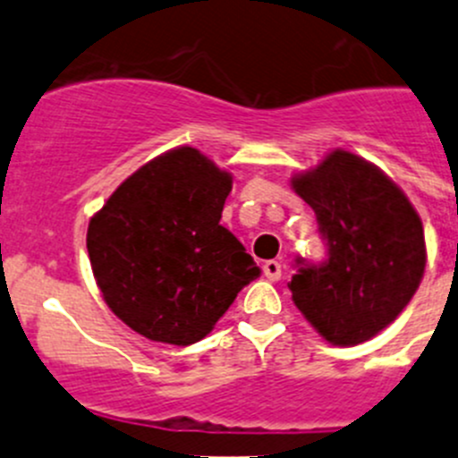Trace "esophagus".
Masks as SVG:
<instances>
[{"instance_id":"obj_1","label":"esophagus","mask_w":458,"mask_h":458,"mask_svg":"<svg viewBox=\"0 0 458 458\" xmlns=\"http://www.w3.org/2000/svg\"><path fill=\"white\" fill-rule=\"evenodd\" d=\"M263 275L267 276L270 281H279L281 279V263L279 261H266L263 263Z\"/></svg>"}]
</instances>
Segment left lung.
Here are the masks:
<instances>
[{"label":"left lung","instance_id":"left-lung-1","mask_svg":"<svg viewBox=\"0 0 458 458\" xmlns=\"http://www.w3.org/2000/svg\"><path fill=\"white\" fill-rule=\"evenodd\" d=\"M290 183L327 242V261L303 263L290 281L294 306L332 345L363 344L403 312L421 284V216L381 168L341 148Z\"/></svg>","mask_w":458,"mask_h":458}]
</instances>
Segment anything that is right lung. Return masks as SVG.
Returning <instances> with one entry per match:
<instances>
[{
  "mask_svg": "<svg viewBox=\"0 0 458 458\" xmlns=\"http://www.w3.org/2000/svg\"><path fill=\"white\" fill-rule=\"evenodd\" d=\"M233 174L179 146L132 173L90 216L92 275L104 301L150 341L191 345L261 270L219 224Z\"/></svg>",
  "mask_w": 458,
  "mask_h": 458,
  "instance_id": "add662e5",
  "label": "right lung"
}]
</instances>
